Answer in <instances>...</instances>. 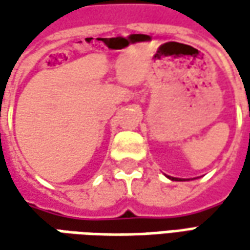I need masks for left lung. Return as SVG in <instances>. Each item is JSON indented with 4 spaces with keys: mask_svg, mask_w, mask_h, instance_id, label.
<instances>
[{
    "mask_svg": "<svg viewBox=\"0 0 250 250\" xmlns=\"http://www.w3.org/2000/svg\"><path fill=\"white\" fill-rule=\"evenodd\" d=\"M171 179H175V178H171ZM177 179H178V178H177ZM179 181H181V179H179Z\"/></svg>",
    "mask_w": 250,
    "mask_h": 250,
    "instance_id": "8db88e82",
    "label": "left lung"
}]
</instances>
